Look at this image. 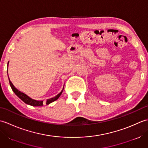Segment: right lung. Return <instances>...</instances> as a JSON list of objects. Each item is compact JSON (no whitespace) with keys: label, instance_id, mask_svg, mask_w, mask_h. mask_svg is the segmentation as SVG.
I'll use <instances>...</instances> for the list:
<instances>
[{"label":"right lung","instance_id":"obj_1","mask_svg":"<svg viewBox=\"0 0 148 148\" xmlns=\"http://www.w3.org/2000/svg\"><path fill=\"white\" fill-rule=\"evenodd\" d=\"M9 84H10V86L11 87V88H12V91L14 92V93L21 100H23V101L25 103H27V104L30 105L32 106H43V101H42V100H40V101H39V100H34L30 98V97L29 96H27L26 94L21 92L20 91H19L14 86L13 84H12V83H11V81H10V79H9ZM62 93V92H61L59 94H58V95L55 96V97H53V98H51V99L47 100L46 102V104H49L50 103L55 101L56 100H57L59 98V97L61 95Z\"/></svg>","mask_w":148,"mask_h":148}]
</instances>
